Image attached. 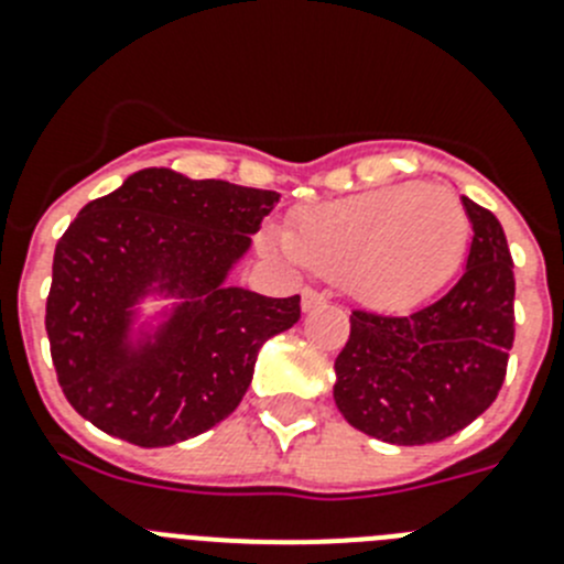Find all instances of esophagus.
Wrapping results in <instances>:
<instances>
[{
	"label": "esophagus",
	"mask_w": 564,
	"mask_h": 564,
	"mask_svg": "<svg viewBox=\"0 0 564 564\" xmlns=\"http://www.w3.org/2000/svg\"><path fill=\"white\" fill-rule=\"evenodd\" d=\"M325 302H327L325 293L313 291V288H305V291H302V311H305V313L318 311V307L325 305Z\"/></svg>",
	"instance_id": "34e87169"
}]
</instances>
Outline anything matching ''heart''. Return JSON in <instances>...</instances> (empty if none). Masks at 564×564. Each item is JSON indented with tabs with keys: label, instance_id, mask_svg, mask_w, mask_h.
<instances>
[{
	"label": "heart",
	"instance_id": "heart-1",
	"mask_svg": "<svg viewBox=\"0 0 564 564\" xmlns=\"http://www.w3.org/2000/svg\"><path fill=\"white\" fill-rule=\"evenodd\" d=\"M468 214L455 194L395 183L302 212L271 242L318 276L341 279L358 305L406 313L430 302L460 271Z\"/></svg>",
	"mask_w": 564,
	"mask_h": 564
}]
</instances>
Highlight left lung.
<instances>
[{
    "label": "left lung",
    "mask_w": 564,
    "mask_h": 564,
    "mask_svg": "<svg viewBox=\"0 0 564 564\" xmlns=\"http://www.w3.org/2000/svg\"><path fill=\"white\" fill-rule=\"evenodd\" d=\"M471 223L466 271L410 316L352 311L336 358L344 421L395 446L452 437L495 403L514 344V262L500 220L460 197Z\"/></svg>",
    "instance_id": "obj_1"
}]
</instances>
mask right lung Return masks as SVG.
Listing matches in <instances>:
<instances>
[{"mask_svg":"<svg viewBox=\"0 0 564 564\" xmlns=\"http://www.w3.org/2000/svg\"><path fill=\"white\" fill-rule=\"evenodd\" d=\"M276 192L141 169L87 203L58 239L47 296L50 356L73 410L107 435L158 449L226 421L259 347L299 322V296L226 279ZM143 297H174L158 326Z\"/></svg>","mask_w":564,"mask_h":564,"instance_id":"add662e5","label":"right lung"}]
</instances>
